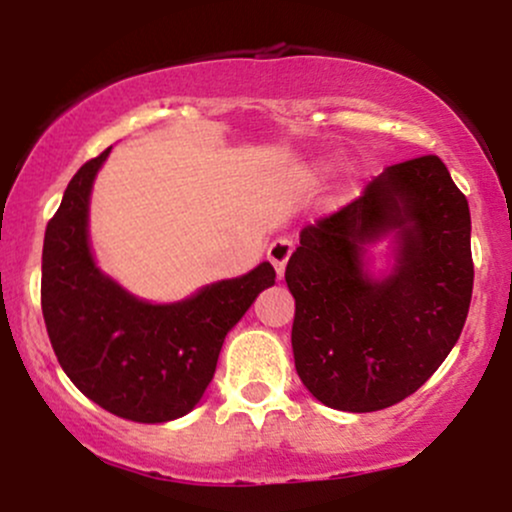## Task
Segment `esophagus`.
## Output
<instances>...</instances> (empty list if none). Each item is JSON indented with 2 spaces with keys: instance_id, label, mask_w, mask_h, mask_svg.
I'll use <instances>...</instances> for the list:
<instances>
[{
  "instance_id": "1",
  "label": "esophagus",
  "mask_w": 512,
  "mask_h": 512,
  "mask_svg": "<svg viewBox=\"0 0 512 512\" xmlns=\"http://www.w3.org/2000/svg\"><path fill=\"white\" fill-rule=\"evenodd\" d=\"M293 252V240L289 238H276L272 245H269L267 250V257L269 262H272V267L276 269V274L284 276V269H286V262H289Z\"/></svg>"
}]
</instances>
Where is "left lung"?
<instances>
[{"instance_id": "left-lung-1", "label": "left lung", "mask_w": 512, "mask_h": 512, "mask_svg": "<svg viewBox=\"0 0 512 512\" xmlns=\"http://www.w3.org/2000/svg\"><path fill=\"white\" fill-rule=\"evenodd\" d=\"M398 233V267L375 282L362 245ZM467 197L438 156L395 163L361 197L301 231L286 264L291 344L310 395L378 411L414 395L460 339L474 286Z\"/></svg>"}]
</instances>
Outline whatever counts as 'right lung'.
Returning <instances> with one entry per match:
<instances>
[{
	"instance_id": "obj_1",
	"label": "right lung",
	"mask_w": 512,
	"mask_h": 512,
	"mask_svg": "<svg viewBox=\"0 0 512 512\" xmlns=\"http://www.w3.org/2000/svg\"><path fill=\"white\" fill-rule=\"evenodd\" d=\"M108 154L76 170L48 221L40 305L57 361L88 399L122 419L163 424L195 409L223 339L276 272L262 262L173 305L129 296L101 274L86 236L88 195Z\"/></svg>"
}]
</instances>
